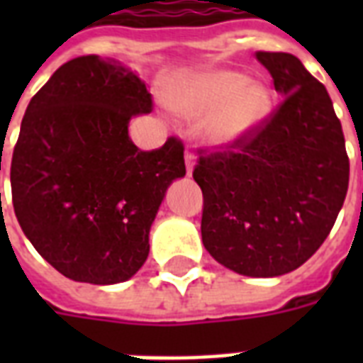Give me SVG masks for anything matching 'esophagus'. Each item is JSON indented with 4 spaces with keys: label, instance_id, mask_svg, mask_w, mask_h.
<instances>
[{
    "label": "esophagus",
    "instance_id": "obj_1",
    "mask_svg": "<svg viewBox=\"0 0 363 363\" xmlns=\"http://www.w3.org/2000/svg\"><path fill=\"white\" fill-rule=\"evenodd\" d=\"M184 162H186V173L188 177H190L194 171V165H196V156H194V152L186 150V152H184Z\"/></svg>",
    "mask_w": 363,
    "mask_h": 363
}]
</instances>
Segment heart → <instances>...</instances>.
<instances>
[{
    "mask_svg": "<svg viewBox=\"0 0 363 363\" xmlns=\"http://www.w3.org/2000/svg\"><path fill=\"white\" fill-rule=\"evenodd\" d=\"M162 99L177 115L199 116L201 137L211 147L233 148L252 139L273 109V92L264 81L233 69L184 71L169 77Z\"/></svg>",
    "mask_w": 363,
    "mask_h": 363,
    "instance_id": "b5f03b06",
    "label": "heart"
}]
</instances>
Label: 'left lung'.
Returning <instances> with one entry per match:
<instances>
[{
    "mask_svg": "<svg viewBox=\"0 0 363 363\" xmlns=\"http://www.w3.org/2000/svg\"><path fill=\"white\" fill-rule=\"evenodd\" d=\"M281 105L239 147L205 154L194 169L203 192L207 252L245 277L298 269L332 232L349 190V156L326 86L294 54L256 52Z\"/></svg>",
    "mask_w": 363,
    "mask_h": 363,
    "instance_id": "8db88e82",
    "label": "left lung"
}]
</instances>
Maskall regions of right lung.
Masks as SVG:
<instances>
[{
	"label": "right lung",
	"mask_w": 363,
	"mask_h": 363,
	"mask_svg": "<svg viewBox=\"0 0 363 363\" xmlns=\"http://www.w3.org/2000/svg\"><path fill=\"white\" fill-rule=\"evenodd\" d=\"M150 111L145 82L96 54L58 67L26 109L11 162L14 215L71 281L116 284L135 275L167 188L186 175L177 137L148 152L131 143V116Z\"/></svg>",
	"instance_id": "1"
}]
</instances>
